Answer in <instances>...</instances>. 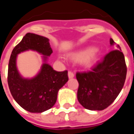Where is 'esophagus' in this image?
Segmentation results:
<instances>
[{
  "instance_id": "34e87169",
  "label": "esophagus",
  "mask_w": 134,
  "mask_h": 134,
  "mask_svg": "<svg viewBox=\"0 0 134 134\" xmlns=\"http://www.w3.org/2000/svg\"><path fill=\"white\" fill-rule=\"evenodd\" d=\"M68 77H69V78L70 79H72V78H73L74 77H75V75H74V73L73 72H72L69 71V72H68Z\"/></svg>"
}]
</instances>
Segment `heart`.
Listing matches in <instances>:
<instances>
[{
  "label": "heart",
  "instance_id": "1",
  "mask_svg": "<svg viewBox=\"0 0 134 134\" xmlns=\"http://www.w3.org/2000/svg\"><path fill=\"white\" fill-rule=\"evenodd\" d=\"M98 51L93 47H87L84 49L74 52L70 54V58L75 62H82L85 60L86 64H90L96 59Z\"/></svg>",
  "mask_w": 134,
  "mask_h": 134
}]
</instances>
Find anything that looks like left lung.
<instances>
[{"mask_svg":"<svg viewBox=\"0 0 134 134\" xmlns=\"http://www.w3.org/2000/svg\"><path fill=\"white\" fill-rule=\"evenodd\" d=\"M110 45L115 42L110 39ZM111 51L92 70L77 72L79 82L77 99L85 108L102 110L115 100L124 87L127 68L121 48Z\"/></svg>","mask_w":134,"mask_h":134,"instance_id":"left-lung-1","label":"left lung"}]
</instances>
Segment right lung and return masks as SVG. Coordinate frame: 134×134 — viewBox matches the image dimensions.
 I'll return each mask as SVG.
<instances>
[{
    "label": "right lung",
    "mask_w": 134,
    "mask_h": 134,
    "mask_svg": "<svg viewBox=\"0 0 134 134\" xmlns=\"http://www.w3.org/2000/svg\"><path fill=\"white\" fill-rule=\"evenodd\" d=\"M49 40L42 36L28 33L12 51L8 63V84L10 93L20 106L30 113H42L55 104L59 89L68 81L67 71L57 72L47 62L53 52ZM28 50L42 55L43 64L32 79H24L16 66L17 55Z\"/></svg>",
    "instance_id": "1"
}]
</instances>
